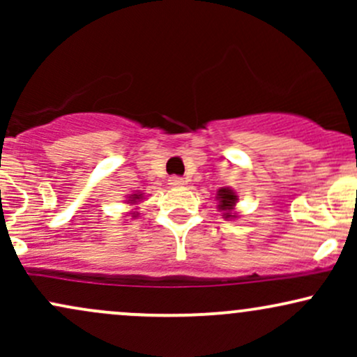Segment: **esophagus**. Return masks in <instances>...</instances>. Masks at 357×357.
Returning a JSON list of instances; mask_svg holds the SVG:
<instances>
[{
  "label": "esophagus",
  "mask_w": 357,
  "mask_h": 357,
  "mask_svg": "<svg viewBox=\"0 0 357 357\" xmlns=\"http://www.w3.org/2000/svg\"><path fill=\"white\" fill-rule=\"evenodd\" d=\"M169 184L173 188H179V186H183L184 184V179L183 178H179V176H171L169 178Z\"/></svg>",
  "instance_id": "34e87169"
}]
</instances>
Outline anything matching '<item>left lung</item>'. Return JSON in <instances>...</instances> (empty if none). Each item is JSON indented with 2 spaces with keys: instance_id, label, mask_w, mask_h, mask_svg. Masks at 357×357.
Returning <instances> with one entry per match:
<instances>
[{
  "instance_id": "obj_1",
  "label": "left lung",
  "mask_w": 357,
  "mask_h": 357,
  "mask_svg": "<svg viewBox=\"0 0 357 357\" xmlns=\"http://www.w3.org/2000/svg\"><path fill=\"white\" fill-rule=\"evenodd\" d=\"M216 199H218V208L223 211L225 218H236V213H233L235 210V204L238 202V196L236 192L230 190V188H221L218 190V195H216Z\"/></svg>"
}]
</instances>
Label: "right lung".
<instances>
[{
    "label": "right lung",
    "instance_id": "obj_1",
    "mask_svg": "<svg viewBox=\"0 0 357 357\" xmlns=\"http://www.w3.org/2000/svg\"><path fill=\"white\" fill-rule=\"evenodd\" d=\"M141 199H144V192H136V195H130L129 196L127 203H129V204H137L139 202H141ZM130 215H132V218H134V216H137L136 213H130Z\"/></svg>",
    "mask_w": 357,
    "mask_h": 357
}]
</instances>
